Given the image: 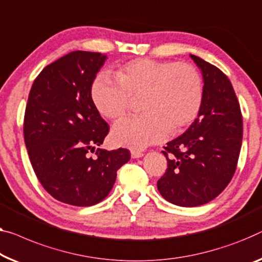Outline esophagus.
Instances as JSON below:
<instances>
[{
  "label": "esophagus",
  "mask_w": 262,
  "mask_h": 262,
  "mask_svg": "<svg viewBox=\"0 0 262 262\" xmlns=\"http://www.w3.org/2000/svg\"><path fill=\"white\" fill-rule=\"evenodd\" d=\"M130 155H132L133 159H139V158H142L143 153H142V151H140V150L132 149V150H130Z\"/></svg>",
  "instance_id": "obj_1"
}]
</instances>
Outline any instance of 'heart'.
<instances>
[{
    "instance_id": "b5f03b06",
    "label": "heart",
    "mask_w": 262,
    "mask_h": 262,
    "mask_svg": "<svg viewBox=\"0 0 262 262\" xmlns=\"http://www.w3.org/2000/svg\"><path fill=\"white\" fill-rule=\"evenodd\" d=\"M112 79L106 73L92 83L93 102L101 115L118 120L126 114L130 97H139L141 114L113 127L118 146L142 149L178 133L198 118L204 100L200 74L188 63L136 58L121 64Z\"/></svg>"
}]
</instances>
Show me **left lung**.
Here are the masks:
<instances>
[{
	"label": "left lung",
	"instance_id": "1",
	"mask_svg": "<svg viewBox=\"0 0 262 262\" xmlns=\"http://www.w3.org/2000/svg\"><path fill=\"white\" fill-rule=\"evenodd\" d=\"M201 69L204 100L190 127L167 143L168 168L158 181L163 199L181 207L215 199L235 173L243 143V115L228 77L202 58L190 55Z\"/></svg>",
	"mask_w": 262,
	"mask_h": 262
}]
</instances>
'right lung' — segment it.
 I'll return each mask as SVG.
<instances>
[{
  "mask_svg": "<svg viewBox=\"0 0 262 262\" xmlns=\"http://www.w3.org/2000/svg\"><path fill=\"white\" fill-rule=\"evenodd\" d=\"M106 58L101 53L72 52L47 66L31 85L23 122L26 147L38 181L63 204H99L130 159L126 148H97L95 159L88 155L109 132L91 93Z\"/></svg>",
  "mask_w": 262,
  "mask_h": 262,
  "instance_id": "1",
  "label": "right lung"
}]
</instances>
